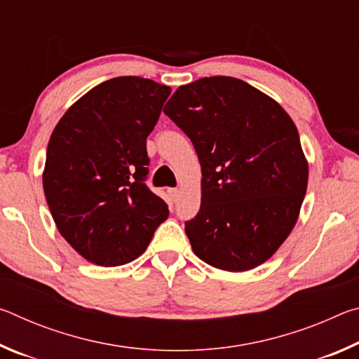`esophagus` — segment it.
Segmentation results:
<instances>
[{"instance_id": "1", "label": "esophagus", "mask_w": 359, "mask_h": 359, "mask_svg": "<svg viewBox=\"0 0 359 359\" xmlns=\"http://www.w3.org/2000/svg\"><path fill=\"white\" fill-rule=\"evenodd\" d=\"M168 193H169V196H171L172 201H177V198H179V194H180L179 188H169Z\"/></svg>"}]
</instances>
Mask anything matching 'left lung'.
Wrapping results in <instances>:
<instances>
[{
  "label": "left lung",
  "mask_w": 359,
  "mask_h": 359,
  "mask_svg": "<svg viewBox=\"0 0 359 359\" xmlns=\"http://www.w3.org/2000/svg\"><path fill=\"white\" fill-rule=\"evenodd\" d=\"M165 114L201 165V209L185 223L194 255L228 272L263 264L293 231L307 190L294 121L271 96L226 76L182 85Z\"/></svg>",
  "instance_id": "obj_1"
}]
</instances>
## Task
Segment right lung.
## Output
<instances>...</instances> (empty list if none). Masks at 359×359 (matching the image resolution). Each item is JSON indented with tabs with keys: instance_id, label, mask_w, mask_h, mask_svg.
Listing matches in <instances>:
<instances>
[{
	"instance_id": "add662e5",
	"label": "right lung",
	"mask_w": 359,
	"mask_h": 359,
	"mask_svg": "<svg viewBox=\"0 0 359 359\" xmlns=\"http://www.w3.org/2000/svg\"><path fill=\"white\" fill-rule=\"evenodd\" d=\"M171 87L121 76L72 104L47 145L42 187L60 234L90 263L121 266L149 247L169 215L144 184L147 136Z\"/></svg>"
}]
</instances>
